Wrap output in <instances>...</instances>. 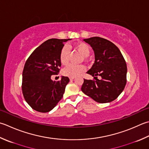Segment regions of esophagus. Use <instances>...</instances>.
Returning <instances> with one entry per match:
<instances>
[{
  "instance_id": "1",
  "label": "esophagus",
  "mask_w": 149,
  "mask_h": 149,
  "mask_svg": "<svg viewBox=\"0 0 149 149\" xmlns=\"http://www.w3.org/2000/svg\"><path fill=\"white\" fill-rule=\"evenodd\" d=\"M74 79V77H70V80H73Z\"/></svg>"
}]
</instances>
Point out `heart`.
Segmentation results:
<instances>
[{"label":"heart","instance_id":"obj_1","mask_svg":"<svg viewBox=\"0 0 149 149\" xmlns=\"http://www.w3.org/2000/svg\"><path fill=\"white\" fill-rule=\"evenodd\" d=\"M74 48L76 50L83 55L84 57H88L90 54V48L89 46L83 42H79L75 44ZM59 60L61 63L63 65H68L69 62V52L68 46H64L61 51L59 55ZM85 70V66L83 65H70L67 66L66 68L63 70V74L66 76L70 77H75L78 76L79 75Z\"/></svg>","mask_w":149,"mask_h":149}]
</instances>
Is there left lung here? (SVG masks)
Segmentation results:
<instances>
[{"label":"left lung","mask_w":149,"mask_h":149,"mask_svg":"<svg viewBox=\"0 0 149 149\" xmlns=\"http://www.w3.org/2000/svg\"><path fill=\"white\" fill-rule=\"evenodd\" d=\"M95 54V63L87 74L95 80L84 79L81 90L97 103L115 100L123 92L127 83V67L120 50L114 44L100 37L84 39ZM101 76L102 79H97Z\"/></svg>","instance_id":"1"}]
</instances>
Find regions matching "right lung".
I'll use <instances>...</instances> for the list:
<instances>
[{
  "instance_id": "obj_1",
  "label": "right lung",
  "mask_w": 149,
  "mask_h": 149,
  "mask_svg": "<svg viewBox=\"0 0 149 149\" xmlns=\"http://www.w3.org/2000/svg\"><path fill=\"white\" fill-rule=\"evenodd\" d=\"M69 40L48 39L26 61L22 72V94L29 105L37 112H49L63 97L69 78L63 76L55 82L51 77L59 73L61 51L63 43Z\"/></svg>"
}]
</instances>
